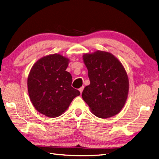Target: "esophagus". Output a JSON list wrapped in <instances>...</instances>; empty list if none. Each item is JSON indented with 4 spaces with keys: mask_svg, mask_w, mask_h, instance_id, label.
<instances>
[{
    "mask_svg": "<svg viewBox=\"0 0 159 159\" xmlns=\"http://www.w3.org/2000/svg\"><path fill=\"white\" fill-rule=\"evenodd\" d=\"M84 86H82V87H81L80 89H79V91H80V93H81V94L82 93V91H83V90H84Z\"/></svg>",
    "mask_w": 159,
    "mask_h": 159,
    "instance_id": "34e87169",
    "label": "esophagus"
}]
</instances>
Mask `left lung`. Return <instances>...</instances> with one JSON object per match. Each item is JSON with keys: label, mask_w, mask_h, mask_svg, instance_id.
I'll return each instance as SVG.
<instances>
[{"label": "left lung", "mask_w": 159, "mask_h": 159, "mask_svg": "<svg viewBox=\"0 0 159 159\" xmlns=\"http://www.w3.org/2000/svg\"><path fill=\"white\" fill-rule=\"evenodd\" d=\"M83 60L90 81L82 92L83 99L98 117L117 115L125 104L129 88L123 66L112 54L100 50L84 54Z\"/></svg>", "instance_id": "8db88e82"}]
</instances>
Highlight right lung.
I'll return each mask as SVG.
<instances>
[{"label": "right lung", "instance_id": "obj_1", "mask_svg": "<svg viewBox=\"0 0 159 159\" xmlns=\"http://www.w3.org/2000/svg\"><path fill=\"white\" fill-rule=\"evenodd\" d=\"M69 59L54 54L34 64L28 77V91L34 107L48 117L61 115L80 92L71 87L72 77L66 71Z\"/></svg>", "mask_w": 159, "mask_h": 159}]
</instances>
